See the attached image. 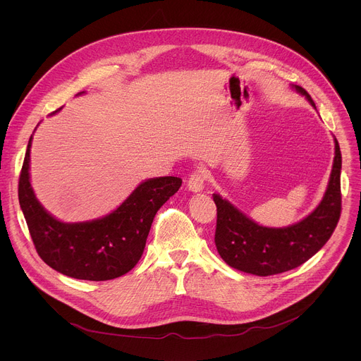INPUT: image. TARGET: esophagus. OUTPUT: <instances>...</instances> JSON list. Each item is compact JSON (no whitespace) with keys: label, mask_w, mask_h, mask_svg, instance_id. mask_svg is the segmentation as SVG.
I'll list each match as a JSON object with an SVG mask.
<instances>
[{"label":"esophagus","mask_w":361,"mask_h":361,"mask_svg":"<svg viewBox=\"0 0 361 361\" xmlns=\"http://www.w3.org/2000/svg\"><path fill=\"white\" fill-rule=\"evenodd\" d=\"M205 181H207V174H205L204 170H195L191 173L188 181H187V187L190 191L192 192H200L204 190Z\"/></svg>","instance_id":"esophagus-1"}]
</instances>
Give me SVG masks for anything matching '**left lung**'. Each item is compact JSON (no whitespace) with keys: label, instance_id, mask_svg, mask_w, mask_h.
<instances>
[{"label":"left lung","instance_id":"1","mask_svg":"<svg viewBox=\"0 0 361 361\" xmlns=\"http://www.w3.org/2000/svg\"><path fill=\"white\" fill-rule=\"evenodd\" d=\"M314 106L304 88L295 85ZM330 181L322 202L301 221L271 228L254 223L231 202L213 194L217 205L216 247L221 259L233 269L254 276H273L293 270L305 263L329 241L341 213V152L337 140Z\"/></svg>","mask_w":361,"mask_h":361}]
</instances>
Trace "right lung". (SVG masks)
I'll return each instance as SVG.
<instances>
[{"mask_svg":"<svg viewBox=\"0 0 361 361\" xmlns=\"http://www.w3.org/2000/svg\"><path fill=\"white\" fill-rule=\"evenodd\" d=\"M31 140L32 135L20 174L18 198L42 262L64 276L88 281L113 280L133 270L141 259L154 217L178 191L181 178L145 180L109 216L85 223H63L44 210L32 191Z\"/></svg>","mask_w":361,"mask_h":361,"instance_id":"add662e5","label":"right lung"}]
</instances>
